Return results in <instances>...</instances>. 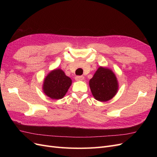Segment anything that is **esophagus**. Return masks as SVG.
<instances>
[{
    "label": "esophagus",
    "mask_w": 157,
    "mask_h": 157,
    "mask_svg": "<svg viewBox=\"0 0 157 157\" xmlns=\"http://www.w3.org/2000/svg\"><path fill=\"white\" fill-rule=\"evenodd\" d=\"M84 78V77L83 76H77V77H75V80H77V81H82Z\"/></svg>",
    "instance_id": "34e87169"
}]
</instances>
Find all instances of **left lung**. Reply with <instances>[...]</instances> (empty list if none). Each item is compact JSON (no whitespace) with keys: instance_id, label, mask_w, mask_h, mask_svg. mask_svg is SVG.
<instances>
[{"instance_id":"1","label":"left lung","mask_w":157,"mask_h":157,"mask_svg":"<svg viewBox=\"0 0 157 157\" xmlns=\"http://www.w3.org/2000/svg\"><path fill=\"white\" fill-rule=\"evenodd\" d=\"M89 86L96 100L105 102L117 94L118 82L115 74L107 67H99L93 77L90 80Z\"/></svg>"}]
</instances>
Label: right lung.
Instances as JSON below:
<instances>
[{"label":"right lung","instance_id":"add662e5","mask_svg":"<svg viewBox=\"0 0 157 157\" xmlns=\"http://www.w3.org/2000/svg\"><path fill=\"white\" fill-rule=\"evenodd\" d=\"M72 84L71 80L61 69L51 71L44 78L42 90L52 99L63 98Z\"/></svg>","mask_w":157,"mask_h":157}]
</instances>
